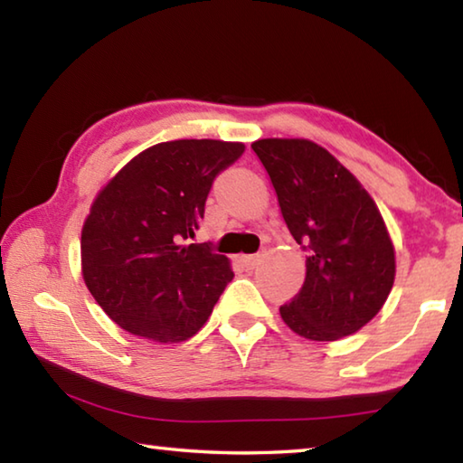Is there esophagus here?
I'll use <instances>...</instances> for the list:
<instances>
[{"label":"esophagus","instance_id":"34e87169","mask_svg":"<svg viewBox=\"0 0 463 463\" xmlns=\"http://www.w3.org/2000/svg\"><path fill=\"white\" fill-rule=\"evenodd\" d=\"M242 263H245L247 269H255L260 263V255H247L242 257Z\"/></svg>","mask_w":463,"mask_h":463}]
</instances>
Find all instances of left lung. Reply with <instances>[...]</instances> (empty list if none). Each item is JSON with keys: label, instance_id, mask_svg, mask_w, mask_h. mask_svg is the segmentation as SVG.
Instances as JSON below:
<instances>
[{"label": "left lung", "instance_id": "left-lung-1", "mask_svg": "<svg viewBox=\"0 0 463 463\" xmlns=\"http://www.w3.org/2000/svg\"><path fill=\"white\" fill-rule=\"evenodd\" d=\"M250 147L307 253L304 285L279 307L283 322L317 342L358 332L381 312L394 281V249L374 200L314 141L259 139Z\"/></svg>", "mask_w": 463, "mask_h": 463}]
</instances>
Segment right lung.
<instances>
[{
  "label": "right lung",
  "instance_id": "1",
  "mask_svg": "<svg viewBox=\"0 0 463 463\" xmlns=\"http://www.w3.org/2000/svg\"><path fill=\"white\" fill-rule=\"evenodd\" d=\"M242 151L216 139L165 141L99 192L82 226V277L123 330L167 344L204 326L232 279L231 263L210 242H184L200 229L216 175Z\"/></svg>",
  "mask_w": 463,
  "mask_h": 463
}]
</instances>
